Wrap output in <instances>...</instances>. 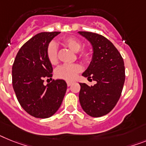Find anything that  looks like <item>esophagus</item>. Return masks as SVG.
<instances>
[{
	"mask_svg": "<svg viewBox=\"0 0 146 146\" xmlns=\"http://www.w3.org/2000/svg\"><path fill=\"white\" fill-rule=\"evenodd\" d=\"M72 84H73V82H70V81H67V86H70Z\"/></svg>",
	"mask_w": 146,
	"mask_h": 146,
	"instance_id": "obj_1",
	"label": "esophagus"
}]
</instances>
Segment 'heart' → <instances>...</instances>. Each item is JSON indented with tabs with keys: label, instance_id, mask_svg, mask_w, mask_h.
I'll list each match as a JSON object with an SVG mask.
<instances>
[{
	"label": "heart",
	"instance_id": "b5f03b06",
	"mask_svg": "<svg viewBox=\"0 0 146 146\" xmlns=\"http://www.w3.org/2000/svg\"><path fill=\"white\" fill-rule=\"evenodd\" d=\"M62 43L73 52H76L77 57L84 62H87L90 58L91 53L88 48H82V42L79 39L73 36H68L62 38ZM46 55L49 62L52 64L58 62V46L54 42H50L46 49ZM82 70L78 64H65L58 67L56 71V76L60 79L72 80Z\"/></svg>",
	"mask_w": 146,
	"mask_h": 146
}]
</instances>
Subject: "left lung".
<instances>
[{"mask_svg":"<svg viewBox=\"0 0 146 146\" xmlns=\"http://www.w3.org/2000/svg\"><path fill=\"white\" fill-rule=\"evenodd\" d=\"M79 33L91 43L94 50L91 62L82 76L96 82L91 87L80 83L79 102L87 114L102 117L120 98L125 79L124 61L114 45L103 35L85 31Z\"/></svg>","mask_w":146,"mask_h":146,"instance_id":"8db88e82","label":"left lung"}]
</instances>
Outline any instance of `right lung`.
I'll use <instances>...</instances> for the list:
<instances>
[{"mask_svg": "<svg viewBox=\"0 0 146 146\" xmlns=\"http://www.w3.org/2000/svg\"><path fill=\"white\" fill-rule=\"evenodd\" d=\"M59 33L50 32L35 35L21 47L13 63V87L18 102L36 118L52 117L62 105L67 90V83L62 79H53L44 84L45 79L52 76L46 46Z\"/></svg>", "mask_w": 146, "mask_h": 146, "instance_id": "right-lung-1", "label": "right lung"}]
</instances>
